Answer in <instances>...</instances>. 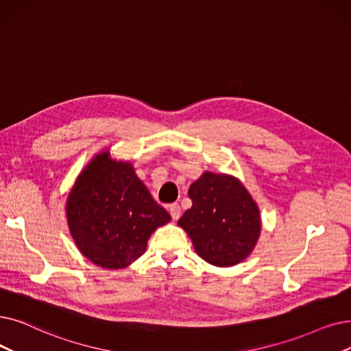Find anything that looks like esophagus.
Here are the masks:
<instances>
[{"label":"esophagus","mask_w":351,"mask_h":351,"mask_svg":"<svg viewBox=\"0 0 351 351\" xmlns=\"http://www.w3.org/2000/svg\"><path fill=\"white\" fill-rule=\"evenodd\" d=\"M169 212H171V217L173 221H178L180 218V206L178 204H172L169 206Z\"/></svg>","instance_id":"obj_1"}]
</instances>
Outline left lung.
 <instances>
[{"instance_id": "left-lung-1", "label": "left lung", "mask_w": 351, "mask_h": 351, "mask_svg": "<svg viewBox=\"0 0 351 351\" xmlns=\"http://www.w3.org/2000/svg\"><path fill=\"white\" fill-rule=\"evenodd\" d=\"M192 208L178 225L196 254L215 267H234L254 251L261 234L260 208L235 176L204 172L188 192Z\"/></svg>"}]
</instances>
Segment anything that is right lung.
<instances>
[{
	"mask_svg": "<svg viewBox=\"0 0 351 351\" xmlns=\"http://www.w3.org/2000/svg\"><path fill=\"white\" fill-rule=\"evenodd\" d=\"M71 238L88 261L121 269L145 254L147 241L171 221L129 160H114L109 149L97 154L75 179L67 196Z\"/></svg>",
	"mask_w": 351,
	"mask_h": 351,
	"instance_id": "obj_1",
	"label": "right lung"
}]
</instances>
